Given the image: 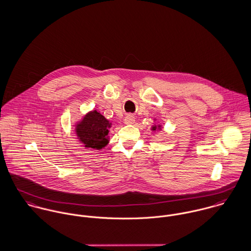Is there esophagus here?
I'll list each match as a JSON object with an SVG mask.
<instances>
[{"label": "esophagus", "mask_w": 251, "mask_h": 251, "mask_svg": "<svg viewBox=\"0 0 251 251\" xmlns=\"http://www.w3.org/2000/svg\"><path fill=\"white\" fill-rule=\"evenodd\" d=\"M125 124L126 125H132V124H134V122H135V119H134V117L132 116V115H127L126 118H125Z\"/></svg>", "instance_id": "obj_1"}]
</instances>
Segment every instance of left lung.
<instances>
[{
    "label": "left lung",
    "mask_w": 251,
    "mask_h": 251,
    "mask_svg": "<svg viewBox=\"0 0 251 251\" xmlns=\"http://www.w3.org/2000/svg\"><path fill=\"white\" fill-rule=\"evenodd\" d=\"M157 127L160 129V127H161V126H157ZM157 127H156V126H153L151 127V130H153V131H154V130H156V128H157Z\"/></svg>",
    "instance_id": "8db88e82"
}]
</instances>
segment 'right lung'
Here are the masks:
<instances>
[{"instance_id":"add662e5","label":"right lung","mask_w":251,"mask_h":251,"mask_svg":"<svg viewBox=\"0 0 251 251\" xmlns=\"http://www.w3.org/2000/svg\"><path fill=\"white\" fill-rule=\"evenodd\" d=\"M75 126V132L79 141L84 144L86 148L100 150L109 142L108 128L111 126V124L97 110L87 113Z\"/></svg>"}]
</instances>
